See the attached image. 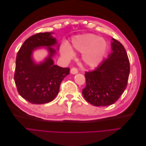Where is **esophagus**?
<instances>
[{
	"label": "esophagus",
	"mask_w": 146,
	"mask_h": 146,
	"mask_svg": "<svg viewBox=\"0 0 146 146\" xmlns=\"http://www.w3.org/2000/svg\"><path fill=\"white\" fill-rule=\"evenodd\" d=\"M70 73L72 74H76L78 73V69L76 68H72L70 69Z\"/></svg>",
	"instance_id": "esophagus-1"
}]
</instances>
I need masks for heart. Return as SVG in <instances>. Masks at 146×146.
<instances>
[{
	"mask_svg": "<svg viewBox=\"0 0 146 146\" xmlns=\"http://www.w3.org/2000/svg\"><path fill=\"white\" fill-rule=\"evenodd\" d=\"M107 48L108 44L104 38L92 33H86L73 37L70 46L63 44L61 47V54L70 60L74 56L72 50L82 52L84 63L89 67H95L103 60Z\"/></svg>",
	"mask_w": 146,
	"mask_h": 146,
	"instance_id": "heart-1",
	"label": "heart"
}]
</instances>
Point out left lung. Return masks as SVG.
<instances>
[{"label":"left lung","mask_w":146,"mask_h":146,"mask_svg":"<svg viewBox=\"0 0 146 146\" xmlns=\"http://www.w3.org/2000/svg\"><path fill=\"white\" fill-rule=\"evenodd\" d=\"M112 52L92 71L85 72L84 98L97 107L113 104L119 99L127 85L130 73L129 59L122 44L112 38Z\"/></svg>","instance_id":"8db88e82"}]
</instances>
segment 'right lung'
Here are the masks:
<instances>
[{
    "label": "right lung",
    "instance_id": "obj_1",
    "mask_svg": "<svg viewBox=\"0 0 146 146\" xmlns=\"http://www.w3.org/2000/svg\"><path fill=\"white\" fill-rule=\"evenodd\" d=\"M52 33H38L29 37L17 54L14 76L17 90L22 98L33 104H46L54 100L58 94L61 82L69 74V68L55 65L52 59L56 51L50 46L57 43ZM41 46H47L50 54L38 65L31 55L33 50Z\"/></svg>",
    "mask_w": 146,
    "mask_h": 146
}]
</instances>
